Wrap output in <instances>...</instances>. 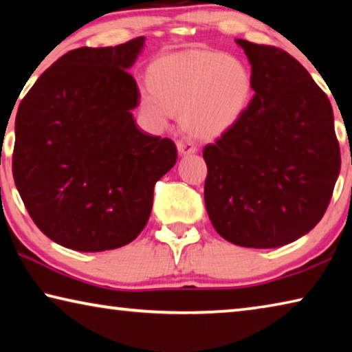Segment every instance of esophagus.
<instances>
[{
  "mask_svg": "<svg viewBox=\"0 0 352 352\" xmlns=\"http://www.w3.org/2000/svg\"><path fill=\"white\" fill-rule=\"evenodd\" d=\"M177 151L180 155H192L197 152V147L194 144H190V142H183V141H178L177 142Z\"/></svg>",
  "mask_w": 352,
  "mask_h": 352,
  "instance_id": "34e87169",
  "label": "esophagus"
}]
</instances>
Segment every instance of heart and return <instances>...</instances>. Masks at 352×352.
Wrapping results in <instances>:
<instances>
[{
  "label": "heart",
  "mask_w": 352,
  "mask_h": 352,
  "mask_svg": "<svg viewBox=\"0 0 352 352\" xmlns=\"http://www.w3.org/2000/svg\"><path fill=\"white\" fill-rule=\"evenodd\" d=\"M148 90L141 110L155 127L180 115L183 130L199 140H216L233 130L247 111L253 77L234 56L188 50L158 56L146 71Z\"/></svg>",
  "instance_id": "1"
}]
</instances>
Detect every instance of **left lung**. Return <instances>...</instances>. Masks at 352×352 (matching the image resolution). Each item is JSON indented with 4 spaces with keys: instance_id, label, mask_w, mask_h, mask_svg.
I'll return each mask as SVG.
<instances>
[{
    "instance_id": "1",
    "label": "left lung",
    "mask_w": 352,
    "mask_h": 352,
    "mask_svg": "<svg viewBox=\"0 0 352 352\" xmlns=\"http://www.w3.org/2000/svg\"><path fill=\"white\" fill-rule=\"evenodd\" d=\"M254 96L237 126L204 148L205 205L217 233L276 248L309 233L329 205L340 146L326 93L289 52L237 40Z\"/></svg>"
}]
</instances>
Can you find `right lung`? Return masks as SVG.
I'll use <instances>...</instances> for the list:
<instances>
[{
    "label": "right lung",
    "mask_w": 352,
    "mask_h": 352,
    "mask_svg": "<svg viewBox=\"0 0 352 352\" xmlns=\"http://www.w3.org/2000/svg\"><path fill=\"white\" fill-rule=\"evenodd\" d=\"M144 37L77 47L41 74L15 118L12 174L43 234L76 252L127 245L144 228L153 188L177 162L169 138L136 126L129 73Z\"/></svg>",
    "instance_id": "add662e5"
}]
</instances>
